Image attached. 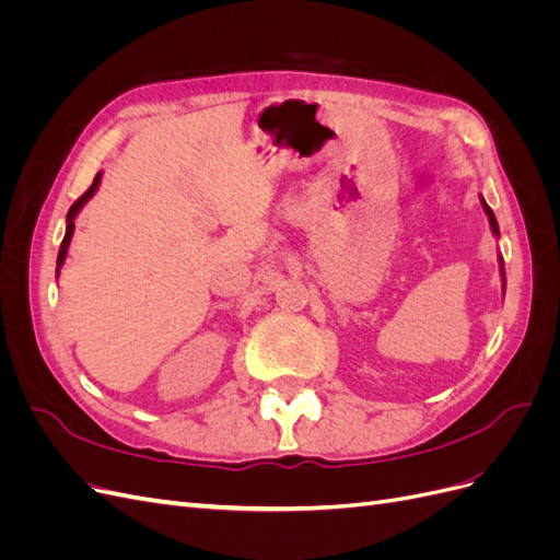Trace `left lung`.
<instances>
[{"instance_id":"8db88e82","label":"left lung","mask_w":560,"mask_h":560,"mask_svg":"<svg viewBox=\"0 0 560 560\" xmlns=\"http://www.w3.org/2000/svg\"><path fill=\"white\" fill-rule=\"evenodd\" d=\"M481 206H483V212H486V217H488V224H490V231H493V235L495 238H500V229H498V219H495V214H493V210L488 208V202L481 198ZM498 261H500V278H502V290L506 287V280H504V261H502V257H498Z\"/></svg>"}]
</instances>
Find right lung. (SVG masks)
I'll use <instances>...</instances> for the list:
<instances>
[{
  "instance_id": "obj_1",
  "label": "right lung",
  "mask_w": 560,
  "mask_h": 560,
  "mask_svg": "<svg viewBox=\"0 0 560 560\" xmlns=\"http://www.w3.org/2000/svg\"><path fill=\"white\" fill-rule=\"evenodd\" d=\"M100 182H103V173H97V175H95V179H93V184H91V189L74 202V206L70 208V212H67V229H65V238H62V243H60V252H58L56 278L60 276V268H62V264H65V259H67V249H70V243H72V235H74V219H77V214L81 212V208L86 206V202L95 196V191L100 189Z\"/></svg>"
}]
</instances>
